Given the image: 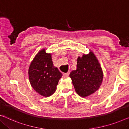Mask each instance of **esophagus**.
<instances>
[{"label": "esophagus", "instance_id": "34e87169", "mask_svg": "<svg viewBox=\"0 0 129 129\" xmlns=\"http://www.w3.org/2000/svg\"><path fill=\"white\" fill-rule=\"evenodd\" d=\"M69 76V74L67 73H63V77L64 78H67Z\"/></svg>", "mask_w": 129, "mask_h": 129}]
</instances>
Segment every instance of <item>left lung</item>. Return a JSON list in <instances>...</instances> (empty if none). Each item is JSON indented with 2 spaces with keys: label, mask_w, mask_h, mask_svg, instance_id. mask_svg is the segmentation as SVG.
<instances>
[{
  "label": "left lung",
  "mask_w": 129,
  "mask_h": 129,
  "mask_svg": "<svg viewBox=\"0 0 129 129\" xmlns=\"http://www.w3.org/2000/svg\"><path fill=\"white\" fill-rule=\"evenodd\" d=\"M74 89L78 95L85 98L100 88L104 78L101 66L92 51L77 59V69L70 73Z\"/></svg>",
  "instance_id": "left-lung-1"
}]
</instances>
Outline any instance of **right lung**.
<instances>
[{
    "label": "right lung",
    "mask_w": 129,
    "mask_h": 129,
    "mask_svg": "<svg viewBox=\"0 0 129 129\" xmlns=\"http://www.w3.org/2000/svg\"><path fill=\"white\" fill-rule=\"evenodd\" d=\"M28 76L33 88L44 97H49L56 90L62 74L53 64L52 53L45 48L34 57L28 69Z\"/></svg>",
    "instance_id": "obj_1"
}]
</instances>
